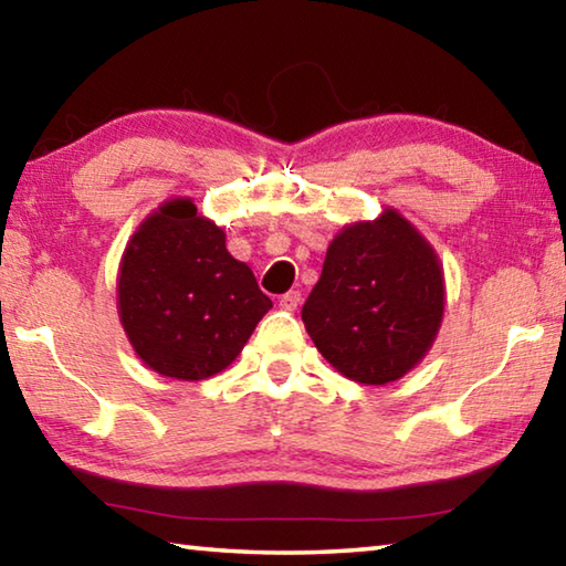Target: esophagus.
<instances>
[{"label":"esophagus","instance_id":"1","mask_svg":"<svg viewBox=\"0 0 566 566\" xmlns=\"http://www.w3.org/2000/svg\"><path fill=\"white\" fill-rule=\"evenodd\" d=\"M300 302H302V294L294 292V290L280 296V306H282V310H286V312H294L296 306H300Z\"/></svg>","mask_w":566,"mask_h":566}]
</instances>
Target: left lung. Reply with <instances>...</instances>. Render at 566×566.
<instances>
[{
	"label": "left lung",
	"instance_id": "8db88e82",
	"mask_svg": "<svg viewBox=\"0 0 566 566\" xmlns=\"http://www.w3.org/2000/svg\"><path fill=\"white\" fill-rule=\"evenodd\" d=\"M444 280L434 249L395 209L334 237L302 322L322 357L361 385L415 367L442 324Z\"/></svg>",
	"mask_w": 566,
	"mask_h": 566
}]
</instances>
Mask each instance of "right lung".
<instances>
[{
  "mask_svg": "<svg viewBox=\"0 0 566 566\" xmlns=\"http://www.w3.org/2000/svg\"><path fill=\"white\" fill-rule=\"evenodd\" d=\"M270 310L252 270L227 252L222 229L189 199L151 214L124 252V332L165 377L197 381L227 369Z\"/></svg>",
  "mask_w": 566,
  "mask_h": 566,
  "instance_id": "obj_1",
  "label": "right lung"
}]
</instances>
